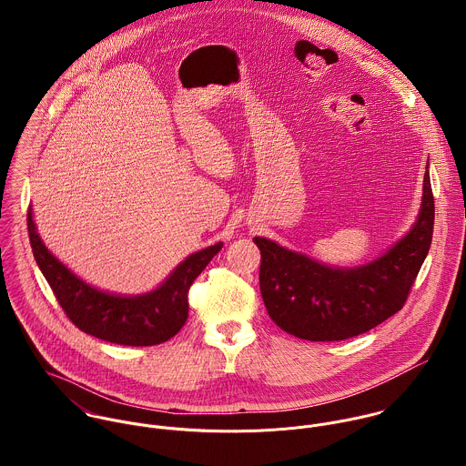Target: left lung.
<instances>
[{
    "label": "left lung",
    "instance_id": "1",
    "mask_svg": "<svg viewBox=\"0 0 466 466\" xmlns=\"http://www.w3.org/2000/svg\"><path fill=\"white\" fill-rule=\"evenodd\" d=\"M434 229L429 172L414 228L384 257L355 268L321 266L255 237L262 255L260 292L267 314L283 332L307 340H344L395 316L407 301Z\"/></svg>",
    "mask_w": 466,
    "mask_h": 466
}]
</instances>
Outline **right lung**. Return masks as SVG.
Instances as JSON below:
<instances>
[{
	"label": "right lung",
	"instance_id": "right-lung-1",
	"mask_svg": "<svg viewBox=\"0 0 466 466\" xmlns=\"http://www.w3.org/2000/svg\"><path fill=\"white\" fill-rule=\"evenodd\" d=\"M34 258L50 283L67 319L82 332L124 346H154L179 332L188 319V290L222 244L209 246L188 257L156 290L122 298L93 289L63 266L41 242L26 215Z\"/></svg>",
	"mask_w": 466,
	"mask_h": 466
}]
</instances>
